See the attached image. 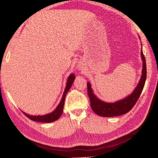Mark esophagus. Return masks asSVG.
<instances>
[{
	"label": "esophagus",
	"mask_w": 158,
	"mask_h": 158,
	"mask_svg": "<svg viewBox=\"0 0 158 158\" xmlns=\"http://www.w3.org/2000/svg\"><path fill=\"white\" fill-rule=\"evenodd\" d=\"M78 70H82V69H83V66H82V64H78Z\"/></svg>",
	"instance_id": "1"
}]
</instances>
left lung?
<instances>
[{
  "label": "left lung",
  "instance_id": "obj_1",
  "mask_svg": "<svg viewBox=\"0 0 158 158\" xmlns=\"http://www.w3.org/2000/svg\"><path fill=\"white\" fill-rule=\"evenodd\" d=\"M138 37L140 40L139 35ZM140 55L142 60L141 77L133 92L128 95L127 97L114 102H106L102 101L96 96V95L94 94L91 83L89 82H87L88 94L90 100V106L95 114L104 117H112L126 114L132 109L140 96L146 80V60L143 54L142 47H141Z\"/></svg>",
  "mask_w": 158,
  "mask_h": 158
}]
</instances>
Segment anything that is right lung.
Instances as JSON below:
<instances>
[{"label":"right lung","mask_w":158,"mask_h":158,"mask_svg":"<svg viewBox=\"0 0 158 158\" xmlns=\"http://www.w3.org/2000/svg\"><path fill=\"white\" fill-rule=\"evenodd\" d=\"M75 78L76 77L73 73H71L69 75L68 80L66 81V87L64 91V93L63 94V97H62L60 102L59 103L58 106H57L56 109L52 112L47 113L46 114H44V115H31V114H29L22 111V113L24 114L27 118H29L30 119H31V120L33 121H36V122L52 123L58 120L63 112V107L64 105L66 95L67 94L70 88H71L72 85H73Z\"/></svg>","instance_id":"obj_1"}]
</instances>
